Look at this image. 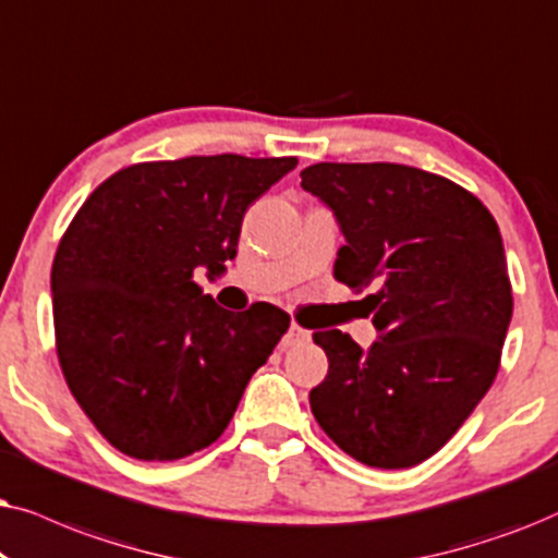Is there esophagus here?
I'll use <instances>...</instances> for the list:
<instances>
[{
  "instance_id": "obj_1",
  "label": "esophagus",
  "mask_w": 558,
  "mask_h": 558,
  "mask_svg": "<svg viewBox=\"0 0 558 558\" xmlns=\"http://www.w3.org/2000/svg\"><path fill=\"white\" fill-rule=\"evenodd\" d=\"M306 341H311V331L303 329V326H299V324H291V329H288L286 337H283V349L303 347Z\"/></svg>"
}]
</instances>
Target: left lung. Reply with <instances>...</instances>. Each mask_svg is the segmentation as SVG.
<instances>
[{
    "instance_id": "1",
    "label": "left lung",
    "mask_w": 558,
    "mask_h": 558,
    "mask_svg": "<svg viewBox=\"0 0 558 558\" xmlns=\"http://www.w3.org/2000/svg\"><path fill=\"white\" fill-rule=\"evenodd\" d=\"M301 185L344 234L333 275L367 295L377 341L316 331L329 373L318 426L356 462L405 470L436 454L493 385L512 293L502 236L477 196L398 162H316Z\"/></svg>"
}]
</instances>
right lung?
I'll return each instance as SVG.
<instances>
[{
  "label": "right lung",
  "mask_w": 558,
  "mask_h": 558,
  "mask_svg": "<svg viewBox=\"0 0 558 558\" xmlns=\"http://www.w3.org/2000/svg\"><path fill=\"white\" fill-rule=\"evenodd\" d=\"M295 166L232 153L140 162L107 178L65 229L50 272L58 360L122 454L173 462L217 441L288 331L286 311L234 314L193 272L225 275L247 206Z\"/></svg>",
  "instance_id": "obj_1"
}]
</instances>
